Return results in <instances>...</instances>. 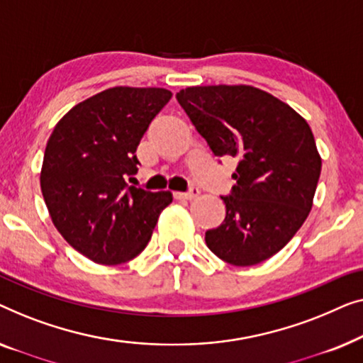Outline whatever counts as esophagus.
Masks as SVG:
<instances>
[{"label":"esophagus","mask_w":363,"mask_h":363,"mask_svg":"<svg viewBox=\"0 0 363 363\" xmlns=\"http://www.w3.org/2000/svg\"><path fill=\"white\" fill-rule=\"evenodd\" d=\"M199 196V189L191 187L187 192H174V197L179 199V201H192Z\"/></svg>","instance_id":"1"}]
</instances>
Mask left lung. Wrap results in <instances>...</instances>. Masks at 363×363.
Returning a JSON list of instances; mask_svg holds the SVG:
<instances>
[{
  "label": "left lung",
  "mask_w": 363,
  "mask_h": 363,
  "mask_svg": "<svg viewBox=\"0 0 363 363\" xmlns=\"http://www.w3.org/2000/svg\"><path fill=\"white\" fill-rule=\"evenodd\" d=\"M217 157H237L225 220L206 232L212 253L235 267L277 255L308 218L320 156L308 121L250 85L187 86L176 95Z\"/></svg>",
  "instance_id": "obj_1"
}]
</instances>
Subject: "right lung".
<instances>
[{
  "label": "right lung",
  "mask_w": 363,
  "mask_h": 363,
  "mask_svg": "<svg viewBox=\"0 0 363 363\" xmlns=\"http://www.w3.org/2000/svg\"><path fill=\"white\" fill-rule=\"evenodd\" d=\"M172 94L113 86L80 101L45 146L40 191L55 228L84 257L121 264L146 248L169 191L130 186L136 147Z\"/></svg>",
  "instance_id": "add662e5"
}]
</instances>
